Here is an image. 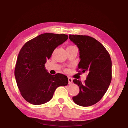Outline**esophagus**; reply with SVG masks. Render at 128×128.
I'll use <instances>...</instances> for the list:
<instances>
[{"label":"esophagus","mask_w":128,"mask_h":128,"mask_svg":"<svg viewBox=\"0 0 128 128\" xmlns=\"http://www.w3.org/2000/svg\"><path fill=\"white\" fill-rule=\"evenodd\" d=\"M68 82H69V84H71L73 82V79L72 78L70 77H68Z\"/></svg>","instance_id":"esophagus-1"}]
</instances>
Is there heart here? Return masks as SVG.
I'll use <instances>...</instances> for the list:
<instances>
[{"instance_id":"b5f03b06","label":"heart","mask_w":128,"mask_h":128,"mask_svg":"<svg viewBox=\"0 0 128 128\" xmlns=\"http://www.w3.org/2000/svg\"><path fill=\"white\" fill-rule=\"evenodd\" d=\"M69 47H72V46H69Z\"/></svg>"}]
</instances>
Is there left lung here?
Returning <instances> with one entry per match:
<instances>
[{
	"label": "left lung",
	"instance_id": "1",
	"mask_svg": "<svg viewBox=\"0 0 128 128\" xmlns=\"http://www.w3.org/2000/svg\"><path fill=\"white\" fill-rule=\"evenodd\" d=\"M69 38L79 49V72L88 73L84 84L76 79L73 80L79 86L80 92L72 99L82 107L94 105L102 98L111 82V57L103 45L94 38L69 35Z\"/></svg>",
	"mask_w": 128,
	"mask_h": 128
}]
</instances>
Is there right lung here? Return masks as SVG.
<instances>
[{
    "mask_svg": "<svg viewBox=\"0 0 128 128\" xmlns=\"http://www.w3.org/2000/svg\"><path fill=\"white\" fill-rule=\"evenodd\" d=\"M66 34L44 33L27 42L20 50L14 76L22 96L34 105L50 100L56 88L68 84L66 75H51L44 64L58 46L68 40Z\"/></svg>",
    "mask_w": 128,
    "mask_h": 128,
    "instance_id": "right-lung-1",
    "label": "right lung"
}]
</instances>
